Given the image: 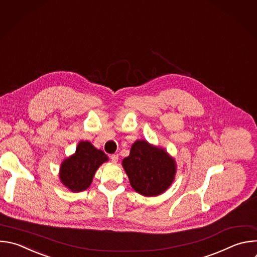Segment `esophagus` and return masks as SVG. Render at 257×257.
Returning <instances> with one entry per match:
<instances>
[{"label": "esophagus", "instance_id": "obj_1", "mask_svg": "<svg viewBox=\"0 0 257 257\" xmlns=\"http://www.w3.org/2000/svg\"><path fill=\"white\" fill-rule=\"evenodd\" d=\"M118 159H119V156H118L117 154H112V155H111V160H112L113 162H117Z\"/></svg>", "mask_w": 257, "mask_h": 257}]
</instances>
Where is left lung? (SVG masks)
<instances>
[{"instance_id":"obj_1","label":"left lung","mask_w":257,"mask_h":257,"mask_svg":"<svg viewBox=\"0 0 257 257\" xmlns=\"http://www.w3.org/2000/svg\"><path fill=\"white\" fill-rule=\"evenodd\" d=\"M131 187L140 195L155 197L173 184L177 173L175 159L163 148L136 140L129 156L122 161Z\"/></svg>"}]
</instances>
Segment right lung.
<instances>
[{
  "instance_id": "add662e5",
  "label": "right lung",
  "mask_w": 257,
  "mask_h": 257,
  "mask_svg": "<svg viewBox=\"0 0 257 257\" xmlns=\"http://www.w3.org/2000/svg\"><path fill=\"white\" fill-rule=\"evenodd\" d=\"M108 156L89 141H80L74 154L64 159L59 170V179L71 192L87 190L101 164Z\"/></svg>"
}]
</instances>
